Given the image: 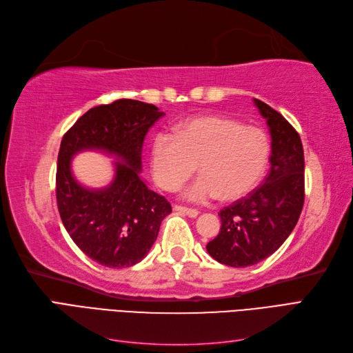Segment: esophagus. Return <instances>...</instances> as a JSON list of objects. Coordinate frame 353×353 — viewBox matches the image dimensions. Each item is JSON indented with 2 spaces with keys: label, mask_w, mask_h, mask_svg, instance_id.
<instances>
[{
  "label": "esophagus",
  "mask_w": 353,
  "mask_h": 353,
  "mask_svg": "<svg viewBox=\"0 0 353 353\" xmlns=\"http://www.w3.org/2000/svg\"><path fill=\"white\" fill-rule=\"evenodd\" d=\"M174 210L179 212V213H184V215L190 216V218H196L199 215V210L196 209H190V208H185V206H179V205H175L174 206Z\"/></svg>",
  "instance_id": "34e87169"
}]
</instances>
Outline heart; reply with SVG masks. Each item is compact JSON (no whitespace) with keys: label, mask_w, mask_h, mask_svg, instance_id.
<instances>
[{"label":"heart","mask_w":353,"mask_h":353,"mask_svg":"<svg viewBox=\"0 0 353 353\" xmlns=\"http://www.w3.org/2000/svg\"><path fill=\"white\" fill-rule=\"evenodd\" d=\"M270 152V138L261 128L225 116H201L179 123L175 137L157 134L150 159L154 181L163 190H178L199 164L200 178L185 199L234 201L259 184Z\"/></svg>","instance_id":"heart-1"}]
</instances>
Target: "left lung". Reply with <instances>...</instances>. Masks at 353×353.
Wrapping results in <instances>:
<instances>
[{"label": "left lung", "mask_w": 353, "mask_h": 353, "mask_svg": "<svg viewBox=\"0 0 353 353\" xmlns=\"http://www.w3.org/2000/svg\"><path fill=\"white\" fill-rule=\"evenodd\" d=\"M271 132V168L262 185L219 212L221 231L208 243L219 263L245 268L271 256L290 236L305 201L301 137L284 116L254 99Z\"/></svg>", "instance_id": "1"}]
</instances>
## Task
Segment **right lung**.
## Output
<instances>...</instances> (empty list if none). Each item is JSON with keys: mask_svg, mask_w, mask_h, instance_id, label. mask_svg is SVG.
Here are the masks:
<instances>
[{"mask_svg": "<svg viewBox=\"0 0 353 353\" xmlns=\"http://www.w3.org/2000/svg\"><path fill=\"white\" fill-rule=\"evenodd\" d=\"M165 113L138 100L90 109L63 135L56 197L63 225L78 248L100 265L128 268L144 259L172 208L140 178L145 134ZM100 150L120 159L115 178L100 190L85 189L71 174V157Z\"/></svg>", "mask_w": 353, "mask_h": 353, "instance_id": "obj_1", "label": "right lung"}]
</instances>
